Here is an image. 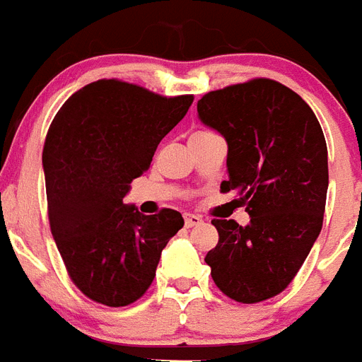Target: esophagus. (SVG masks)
Masks as SVG:
<instances>
[{
  "instance_id": "34e87169",
  "label": "esophagus",
  "mask_w": 362,
  "mask_h": 362,
  "mask_svg": "<svg viewBox=\"0 0 362 362\" xmlns=\"http://www.w3.org/2000/svg\"><path fill=\"white\" fill-rule=\"evenodd\" d=\"M203 220L199 216H196V214H185V226L187 228H194V226H199Z\"/></svg>"
}]
</instances>
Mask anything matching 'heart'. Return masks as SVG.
<instances>
[{"mask_svg": "<svg viewBox=\"0 0 362 362\" xmlns=\"http://www.w3.org/2000/svg\"><path fill=\"white\" fill-rule=\"evenodd\" d=\"M207 133H211V131H196L192 136H202V134H207Z\"/></svg>", "mask_w": 362, "mask_h": 362, "instance_id": "1", "label": "heart"}]
</instances>
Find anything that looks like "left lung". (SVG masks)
<instances>
[{
	"label": "left lung",
	"instance_id": "8db88e82",
	"mask_svg": "<svg viewBox=\"0 0 362 362\" xmlns=\"http://www.w3.org/2000/svg\"><path fill=\"white\" fill-rule=\"evenodd\" d=\"M202 122L228 140L229 179L250 223L218 220V244L205 257L213 281L238 303L270 300L291 285L322 231L327 146L315 112L274 79L257 77L207 92Z\"/></svg>",
	"mask_w": 362,
	"mask_h": 362
}]
</instances>
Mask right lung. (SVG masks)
I'll list each match as a JSON object with an SVG mask.
<instances>
[{"mask_svg": "<svg viewBox=\"0 0 362 362\" xmlns=\"http://www.w3.org/2000/svg\"><path fill=\"white\" fill-rule=\"evenodd\" d=\"M192 101L100 79L68 98L49 125L42 151L49 229L70 279L95 303L142 298L160 252L183 228L174 209L146 216L124 196Z\"/></svg>", "mask_w": 362, "mask_h": 362, "instance_id": "obj_1", "label": "right lung"}]
</instances>
